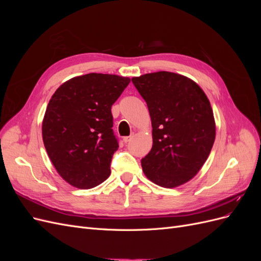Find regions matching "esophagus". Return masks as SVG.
<instances>
[{
    "label": "esophagus",
    "instance_id": "esophagus-1",
    "mask_svg": "<svg viewBox=\"0 0 261 261\" xmlns=\"http://www.w3.org/2000/svg\"><path fill=\"white\" fill-rule=\"evenodd\" d=\"M133 137H134V135H130V136H127V137H124L123 138V141L125 144H127V143H129V141L133 139Z\"/></svg>",
    "mask_w": 261,
    "mask_h": 261
}]
</instances>
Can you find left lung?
<instances>
[{
	"label": "left lung",
	"instance_id": "obj_1",
	"mask_svg": "<svg viewBox=\"0 0 261 261\" xmlns=\"http://www.w3.org/2000/svg\"><path fill=\"white\" fill-rule=\"evenodd\" d=\"M148 106L152 148L141 159L152 183L174 188L191 180L207 161L216 122L206 93L194 81L171 72L132 78Z\"/></svg>",
	"mask_w": 261,
	"mask_h": 261
}]
</instances>
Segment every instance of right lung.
<instances>
[{
    "mask_svg": "<svg viewBox=\"0 0 261 261\" xmlns=\"http://www.w3.org/2000/svg\"><path fill=\"white\" fill-rule=\"evenodd\" d=\"M130 80L90 73L62 84L42 121L46 152L60 176L81 189L96 187L109 176L118 148L111 107Z\"/></svg>",
    "mask_w": 261,
    "mask_h": 261,
    "instance_id": "1",
    "label": "right lung"
}]
</instances>
